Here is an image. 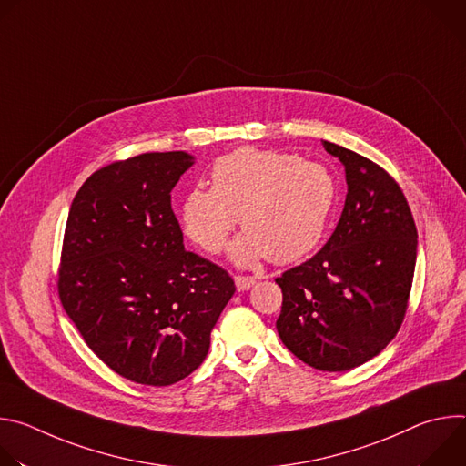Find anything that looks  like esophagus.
Returning a JSON list of instances; mask_svg holds the SVG:
<instances>
[{"label":"esophagus","mask_w":466,"mask_h":466,"mask_svg":"<svg viewBox=\"0 0 466 466\" xmlns=\"http://www.w3.org/2000/svg\"><path fill=\"white\" fill-rule=\"evenodd\" d=\"M234 282H236L238 291H247V289H250L256 284V279L254 277H241V275H238V277H234Z\"/></svg>","instance_id":"1"}]
</instances>
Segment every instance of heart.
Returning a JSON list of instances; mask_svg holds the SVG:
<instances>
[{
  "label": "heart",
  "instance_id": "b5f03b06",
  "mask_svg": "<svg viewBox=\"0 0 466 466\" xmlns=\"http://www.w3.org/2000/svg\"><path fill=\"white\" fill-rule=\"evenodd\" d=\"M212 189L195 187L182 201L186 236L207 252H219L238 223L245 228L230 245L236 263L268 256L291 263L322 239L338 201L328 167L295 153L241 147L216 160Z\"/></svg>",
  "mask_w": 466,
  "mask_h": 466
}]
</instances>
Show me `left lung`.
Returning a JSON list of instances; mask_svg holds the SVG:
<instances>
[{
  "instance_id": "obj_1",
  "label": "left lung",
  "mask_w": 466,
  "mask_h": 466,
  "mask_svg": "<svg viewBox=\"0 0 466 466\" xmlns=\"http://www.w3.org/2000/svg\"><path fill=\"white\" fill-rule=\"evenodd\" d=\"M345 166L349 193L326 245L286 271L277 329L304 363L350 370L378 356L400 328L413 284L417 227L394 178L369 158L322 142Z\"/></svg>"
}]
</instances>
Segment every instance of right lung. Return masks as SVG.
Returning a JSON list of instances; mask_svg holds the SVG:
<instances>
[{"label":"right lung","instance_id":"right-lung-1","mask_svg":"<svg viewBox=\"0 0 466 466\" xmlns=\"http://www.w3.org/2000/svg\"><path fill=\"white\" fill-rule=\"evenodd\" d=\"M195 158L144 153L101 167L66 223L58 297L92 352L119 376L171 385L201 365L236 286L184 248L171 189Z\"/></svg>","mask_w":466,"mask_h":466}]
</instances>
